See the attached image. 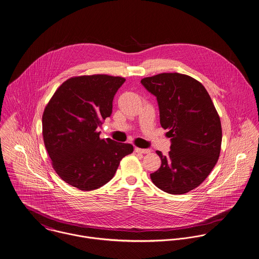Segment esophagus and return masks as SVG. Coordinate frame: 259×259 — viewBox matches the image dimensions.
Segmentation results:
<instances>
[{
    "mask_svg": "<svg viewBox=\"0 0 259 259\" xmlns=\"http://www.w3.org/2000/svg\"><path fill=\"white\" fill-rule=\"evenodd\" d=\"M135 150H136V152L142 153V154H148V153H150V150H149V149H143V148H140V147H136Z\"/></svg>",
    "mask_w": 259,
    "mask_h": 259,
    "instance_id": "obj_1",
    "label": "esophagus"
}]
</instances>
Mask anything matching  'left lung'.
Listing matches in <instances>:
<instances>
[{
    "mask_svg": "<svg viewBox=\"0 0 259 259\" xmlns=\"http://www.w3.org/2000/svg\"><path fill=\"white\" fill-rule=\"evenodd\" d=\"M157 98L160 124L171 138L170 151L160 168L150 174L157 188L173 195L201 185L217 163L222 124L212 99L201 82L180 73H160L141 79Z\"/></svg>",
    "mask_w": 259,
    "mask_h": 259,
    "instance_id": "1",
    "label": "left lung"
}]
</instances>
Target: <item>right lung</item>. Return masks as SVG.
Wrapping results in <instances>:
<instances>
[{
	"label": "right lung",
	"instance_id": "add662e5",
	"mask_svg": "<svg viewBox=\"0 0 259 259\" xmlns=\"http://www.w3.org/2000/svg\"><path fill=\"white\" fill-rule=\"evenodd\" d=\"M124 81L106 74L71 77L47 103L42 115L47 153L57 175L75 188L102 187L134 151L130 143L101 140L97 131L111 116L114 96Z\"/></svg>",
	"mask_w": 259,
	"mask_h": 259
}]
</instances>
